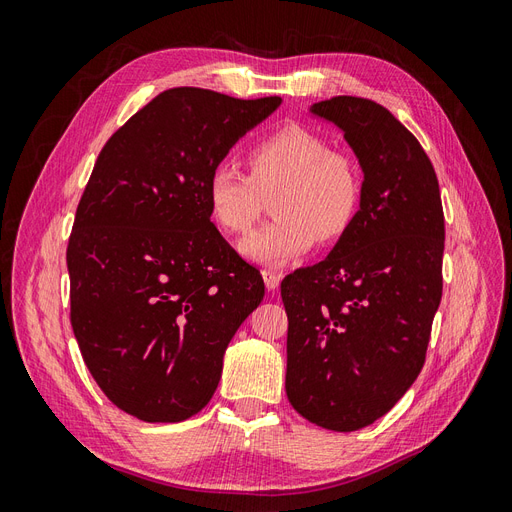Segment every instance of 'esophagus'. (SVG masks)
<instances>
[{"label":"esophagus","mask_w":512,"mask_h":512,"mask_svg":"<svg viewBox=\"0 0 512 512\" xmlns=\"http://www.w3.org/2000/svg\"><path fill=\"white\" fill-rule=\"evenodd\" d=\"M262 280H265L267 290H275L277 286H280L282 273H277V271H273V269H262Z\"/></svg>","instance_id":"1"}]
</instances>
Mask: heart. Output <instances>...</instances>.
I'll list each match as a JSON object with an SVG mask.
<instances>
[{"label":"heart","instance_id":"1","mask_svg":"<svg viewBox=\"0 0 512 512\" xmlns=\"http://www.w3.org/2000/svg\"><path fill=\"white\" fill-rule=\"evenodd\" d=\"M273 196L275 220L243 237L239 252L267 267H282L312 250L316 239L333 243L352 226L363 198L361 170L327 138L288 123L247 151V173L228 162L211 168L205 194L213 222L243 235Z\"/></svg>","mask_w":512,"mask_h":512}]
</instances>
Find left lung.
<instances>
[{
    "mask_svg": "<svg viewBox=\"0 0 512 512\" xmlns=\"http://www.w3.org/2000/svg\"><path fill=\"white\" fill-rule=\"evenodd\" d=\"M363 168L352 226L314 267L284 277L286 395L309 423L356 431L389 412L425 365L442 299L440 185L414 134L367 98L312 106Z\"/></svg>",
    "mask_w": 512,
    "mask_h": 512,
    "instance_id": "left-lung-1",
    "label": "left lung"
}]
</instances>
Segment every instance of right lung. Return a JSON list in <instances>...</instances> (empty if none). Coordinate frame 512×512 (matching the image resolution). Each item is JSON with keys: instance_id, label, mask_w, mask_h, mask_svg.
I'll list each match as a JSON object with an SVG mask.
<instances>
[{"instance_id": "1", "label": "right lung", "mask_w": 512, "mask_h": 512, "mask_svg": "<svg viewBox=\"0 0 512 512\" xmlns=\"http://www.w3.org/2000/svg\"><path fill=\"white\" fill-rule=\"evenodd\" d=\"M282 98L175 87L108 138L74 215L70 324L113 404L145 423L203 410L260 271L211 222L205 185L228 149Z\"/></svg>"}]
</instances>
